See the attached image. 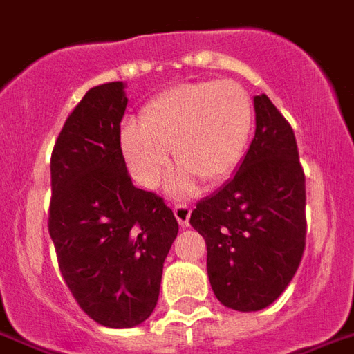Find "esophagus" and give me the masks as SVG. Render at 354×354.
Returning <instances> with one entry per match:
<instances>
[{
    "label": "esophagus",
    "instance_id": "esophagus-1",
    "mask_svg": "<svg viewBox=\"0 0 354 354\" xmlns=\"http://www.w3.org/2000/svg\"><path fill=\"white\" fill-rule=\"evenodd\" d=\"M174 217H176V221L180 223V226H185L189 225V217H191V207L189 206H174Z\"/></svg>",
    "mask_w": 354,
    "mask_h": 354
}]
</instances>
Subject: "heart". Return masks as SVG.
Returning <instances> with one entry per match:
<instances>
[{
    "instance_id": "b5f03b06",
    "label": "heart",
    "mask_w": 354,
    "mask_h": 354,
    "mask_svg": "<svg viewBox=\"0 0 354 354\" xmlns=\"http://www.w3.org/2000/svg\"><path fill=\"white\" fill-rule=\"evenodd\" d=\"M254 124L249 93L230 80L182 83L152 98L141 126L126 122L120 148L129 174L156 189L171 171V150L182 169L169 182V195H193L198 180L219 185L236 171Z\"/></svg>"
}]
</instances>
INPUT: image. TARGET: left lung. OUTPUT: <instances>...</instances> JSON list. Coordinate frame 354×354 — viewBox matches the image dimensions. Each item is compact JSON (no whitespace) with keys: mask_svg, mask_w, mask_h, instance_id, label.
Wrapping results in <instances>:
<instances>
[{"mask_svg":"<svg viewBox=\"0 0 354 354\" xmlns=\"http://www.w3.org/2000/svg\"><path fill=\"white\" fill-rule=\"evenodd\" d=\"M256 131L236 174L191 213L206 239L207 279L226 308L273 304L297 273L306 237L304 172L293 129L266 94L254 96Z\"/></svg>","mask_w":354,"mask_h":354,"instance_id":"1","label":"left lung"}]
</instances>
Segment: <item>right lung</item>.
<instances>
[{"label":"right lung","instance_id":"obj_1","mask_svg":"<svg viewBox=\"0 0 354 354\" xmlns=\"http://www.w3.org/2000/svg\"><path fill=\"white\" fill-rule=\"evenodd\" d=\"M126 83L88 91L51 153L50 237L83 312L109 328L141 325L156 308L178 236L171 207L137 189L120 148Z\"/></svg>","mask_w":354,"mask_h":354}]
</instances>
